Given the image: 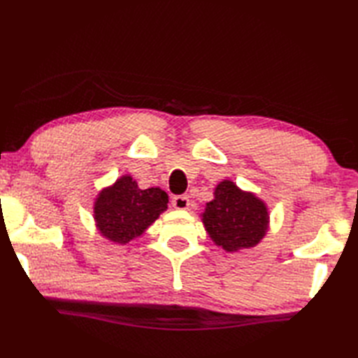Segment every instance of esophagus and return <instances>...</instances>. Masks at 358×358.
Returning a JSON list of instances; mask_svg holds the SVG:
<instances>
[{
  "label": "esophagus",
  "mask_w": 358,
  "mask_h": 358,
  "mask_svg": "<svg viewBox=\"0 0 358 358\" xmlns=\"http://www.w3.org/2000/svg\"><path fill=\"white\" fill-rule=\"evenodd\" d=\"M189 204H191V201H189L187 195H177V196H173V199H172V206L175 209L185 210V209L189 208Z\"/></svg>",
  "instance_id": "esophagus-1"
}]
</instances>
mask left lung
Returning a JSON list of instances; mask_svg holds the SVG:
<instances>
[{"label":"left lung","instance_id":"8db88e82","mask_svg":"<svg viewBox=\"0 0 358 358\" xmlns=\"http://www.w3.org/2000/svg\"><path fill=\"white\" fill-rule=\"evenodd\" d=\"M209 238L229 254L255 248L269 231V209L254 192L222 180L201 214Z\"/></svg>","mask_w":358,"mask_h":358}]
</instances>
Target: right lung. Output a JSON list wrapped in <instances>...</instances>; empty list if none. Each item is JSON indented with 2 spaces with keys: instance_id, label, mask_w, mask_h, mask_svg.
Instances as JSON below:
<instances>
[{
  "instance_id": "obj_1",
  "label": "right lung",
  "mask_w": 358,
  "mask_h": 358,
  "mask_svg": "<svg viewBox=\"0 0 358 358\" xmlns=\"http://www.w3.org/2000/svg\"><path fill=\"white\" fill-rule=\"evenodd\" d=\"M169 196L159 187L140 189L131 175L103 187L94 201V222L103 238L127 245L141 237L167 209Z\"/></svg>"
}]
</instances>
